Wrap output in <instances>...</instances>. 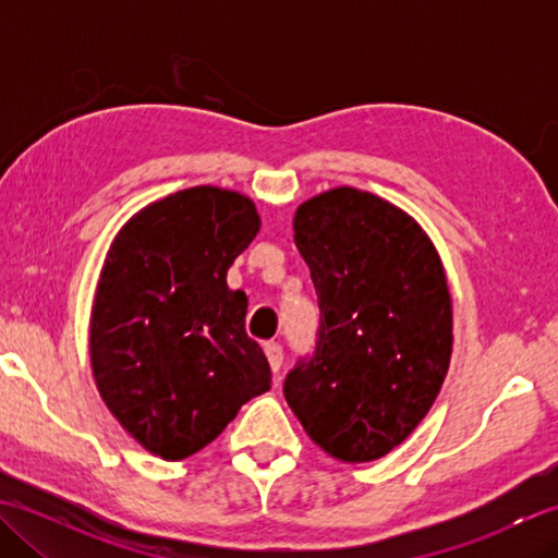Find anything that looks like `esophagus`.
<instances>
[{"label":"esophagus","mask_w":558,"mask_h":558,"mask_svg":"<svg viewBox=\"0 0 558 558\" xmlns=\"http://www.w3.org/2000/svg\"><path fill=\"white\" fill-rule=\"evenodd\" d=\"M264 350H266V357H268L270 369L278 374L280 366H282V348L278 345V342H266Z\"/></svg>","instance_id":"34e87169"}]
</instances>
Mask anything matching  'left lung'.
<instances>
[{"mask_svg": "<svg viewBox=\"0 0 558 558\" xmlns=\"http://www.w3.org/2000/svg\"><path fill=\"white\" fill-rule=\"evenodd\" d=\"M294 244L318 298L316 348L282 393L328 456L366 462L414 432L453 348L444 266L429 236L388 201L352 186L298 208Z\"/></svg>", "mask_w": 558, "mask_h": 558, "instance_id": "1", "label": "left lung"}]
</instances>
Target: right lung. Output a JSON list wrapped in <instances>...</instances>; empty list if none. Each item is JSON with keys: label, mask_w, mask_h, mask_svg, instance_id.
<instances>
[{"label": "right lung", "mask_w": 558, "mask_h": 558, "mask_svg": "<svg viewBox=\"0 0 558 558\" xmlns=\"http://www.w3.org/2000/svg\"><path fill=\"white\" fill-rule=\"evenodd\" d=\"M258 232L252 201L192 186L129 220L110 246L90 316L105 405L162 460H184L270 388L228 268Z\"/></svg>", "instance_id": "add662e5"}]
</instances>
